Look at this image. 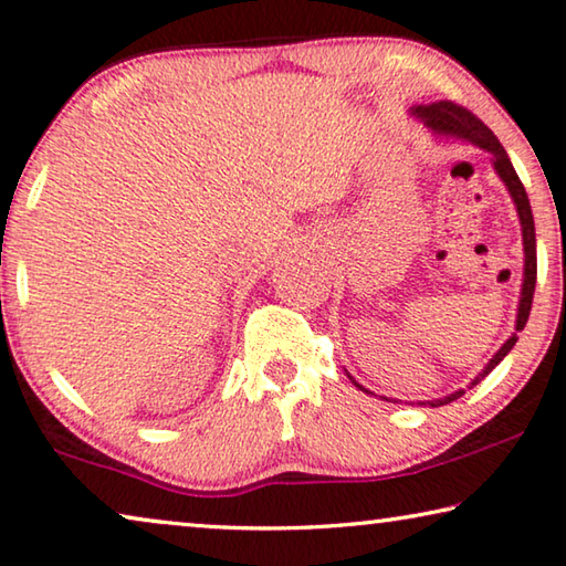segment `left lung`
Instances as JSON below:
<instances>
[{
    "instance_id": "left-lung-1",
    "label": "left lung",
    "mask_w": 566,
    "mask_h": 566,
    "mask_svg": "<svg viewBox=\"0 0 566 566\" xmlns=\"http://www.w3.org/2000/svg\"><path fill=\"white\" fill-rule=\"evenodd\" d=\"M418 118H423L430 128L438 130V133H451V136H459L465 138L471 143H476L479 148H486L489 154L493 156V168H496V174L501 176V181L506 184L511 199L516 203V211H518V219H522V231H524V254H526V262H524V286H522V302H518V317H516V332H522L526 319H528V312H532V300H534V286H536V234H534V217H532V206H528V196L524 191V184L518 181L514 166H511V160L506 156L504 146H501L499 138L493 136V133L483 125L476 115H473L469 107H463L453 101H438L433 105H420L416 107ZM516 332L511 335L496 355L491 357V363L483 367V373H479V378L471 382V388L476 382H481L486 375L496 367L504 357L509 355V349L516 345ZM463 390H455L453 396L441 398V400H430L428 406H446V402H451L455 398H461Z\"/></svg>"
}]
</instances>
